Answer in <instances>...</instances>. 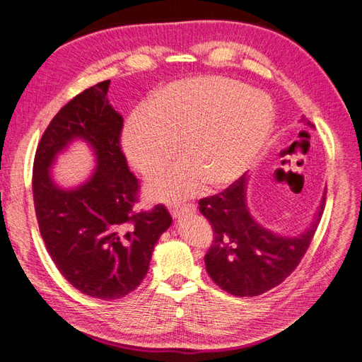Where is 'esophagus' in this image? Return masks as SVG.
Returning <instances> with one entry per match:
<instances>
[{
    "label": "esophagus",
    "instance_id": "esophagus-1",
    "mask_svg": "<svg viewBox=\"0 0 362 362\" xmlns=\"http://www.w3.org/2000/svg\"><path fill=\"white\" fill-rule=\"evenodd\" d=\"M194 211H196L194 204H184L181 206H175L172 210V216H173V218H181L182 216L193 214Z\"/></svg>",
    "mask_w": 362,
    "mask_h": 362
}]
</instances>
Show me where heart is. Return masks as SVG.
<instances>
[{"instance_id": "b5f03b06", "label": "heart", "mask_w": 362, "mask_h": 362, "mask_svg": "<svg viewBox=\"0 0 362 362\" xmlns=\"http://www.w3.org/2000/svg\"><path fill=\"white\" fill-rule=\"evenodd\" d=\"M275 124L269 98L225 76H193L161 89L151 105L127 120L122 146L129 163L151 177L184 156L168 172L152 178V201L181 202L206 184L221 189L252 168Z\"/></svg>"}]
</instances>
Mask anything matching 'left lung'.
I'll list each match as a JSON object with an SVG mask.
<instances>
[{"instance_id":"obj_1","label":"left lung","mask_w":362,"mask_h":362,"mask_svg":"<svg viewBox=\"0 0 362 362\" xmlns=\"http://www.w3.org/2000/svg\"><path fill=\"white\" fill-rule=\"evenodd\" d=\"M325 199L326 196L313 225L294 237L273 234L254 221L246 205L245 175L222 193L201 199L199 211L214 231L213 245L204 258L208 275L222 290L240 298H252L275 288L299 266L310 247Z\"/></svg>"}]
</instances>
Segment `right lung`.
<instances>
[{
	"mask_svg": "<svg viewBox=\"0 0 362 362\" xmlns=\"http://www.w3.org/2000/svg\"><path fill=\"white\" fill-rule=\"evenodd\" d=\"M108 86L110 80L89 87L52 117L33 164V199L48 254L71 286L103 300L140 286L156 243L172 225L161 204L134 210L140 185L120 146L124 119L108 104ZM75 138L91 145L97 169L84 185L64 191L49 169Z\"/></svg>",
	"mask_w": 362,
	"mask_h": 362,
	"instance_id": "right-lung-1",
	"label": "right lung"
}]
</instances>
